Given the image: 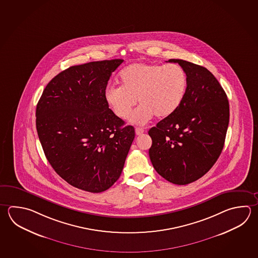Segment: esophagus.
<instances>
[{
  "label": "esophagus",
  "mask_w": 258,
  "mask_h": 258,
  "mask_svg": "<svg viewBox=\"0 0 258 258\" xmlns=\"http://www.w3.org/2000/svg\"><path fill=\"white\" fill-rule=\"evenodd\" d=\"M144 128H142V127H136L135 128V132H136V135H138V136H140V135H141L142 133H144Z\"/></svg>",
  "instance_id": "esophagus-1"
}]
</instances>
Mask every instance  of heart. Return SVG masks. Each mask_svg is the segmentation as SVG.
Here are the masks:
<instances>
[{"instance_id": "heart-1", "label": "heart", "mask_w": 258, "mask_h": 258, "mask_svg": "<svg viewBox=\"0 0 258 258\" xmlns=\"http://www.w3.org/2000/svg\"><path fill=\"white\" fill-rule=\"evenodd\" d=\"M117 81L119 88L110 87L105 99L117 117H130L137 100L141 106L130 122L144 125L155 115L166 117L178 109L187 91V76L179 64L134 63L122 69Z\"/></svg>"}]
</instances>
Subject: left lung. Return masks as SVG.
<instances>
[{
	"label": "left lung",
	"mask_w": 258,
	"mask_h": 258,
	"mask_svg": "<svg viewBox=\"0 0 258 258\" xmlns=\"http://www.w3.org/2000/svg\"><path fill=\"white\" fill-rule=\"evenodd\" d=\"M187 91L174 113L149 131L156 171L171 183L194 182L209 171L223 151L229 124L227 96L207 68L181 59Z\"/></svg>",
	"instance_id": "8db88e82"
}]
</instances>
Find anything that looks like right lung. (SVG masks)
I'll use <instances>...</instances> for the list:
<instances>
[{"mask_svg":"<svg viewBox=\"0 0 258 258\" xmlns=\"http://www.w3.org/2000/svg\"><path fill=\"white\" fill-rule=\"evenodd\" d=\"M124 60L74 66L55 76L36 106V130L44 155L69 184L101 192L121 174L135 138L132 126L105 99L111 74Z\"/></svg>","mask_w":258,"mask_h":258,"instance_id":"right-lung-1","label":"right lung"}]
</instances>
